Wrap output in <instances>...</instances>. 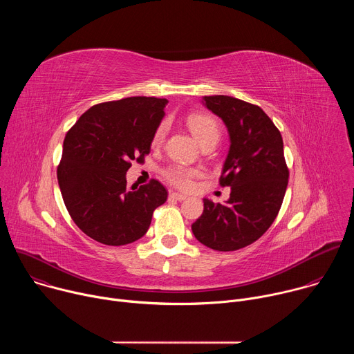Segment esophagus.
<instances>
[{"instance_id":"1","label":"esophagus","mask_w":354,"mask_h":354,"mask_svg":"<svg viewBox=\"0 0 354 354\" xmlns=\"http://www.w3.org/2000/svg\"><path fill=\"white\" fill-rule=\"evenodd\" d=\"M187 196L186 194H182V193H176V192H172L171 194H169V198H172V200H178V201H182V200H185Z\"/></svg>"}]
</instances>
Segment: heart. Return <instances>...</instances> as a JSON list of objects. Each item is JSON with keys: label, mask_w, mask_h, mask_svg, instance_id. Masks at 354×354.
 Listing matches in <instances>:
<instances>
[{"label": "heart", "mask_w": 354, "mask_h": 354, "mask_svg": "<svg viewBox=\"0 0 354 354\" xmlns=\"http://www.w3.org/2000/svg\"><path fill=\"white\" fill-rule=\"evenodd\" d=\"M186 123H187L190 133L198 141L200 145L207 142V141H217L220 137L218 123L210 115L193 113L187 118ZM164 134H165V124H161L153 137V142L160 144L164 138ZM164 175H165L167 180L171 182L174 186H176L179 189H187L192 185V178L196 175V171L192 168L174 165V167L167 168L164 171Z\"/></svg>", "instance_id": "1"}]
</instances>
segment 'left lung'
I'll return each instance as SVG.
<instances>
[{
	"mask_svg": "<svg viewBox=\"0 0 354 354\" xmlns=\"http://www.w3.org/2000/svg\"><path fill=\"white\" fill-rule=\"evenodd\" d=\"M201 102L228 130L230 149L220 185L230 186L231 193L224 205L203 198V214L192 231L214 250H236L259 239L281 207L288 183L283 138L257 105L227 95L203 96Z\"/></svg>",
	"mask_w": 354,
	"mask_h": 354,
	"instance_id": "left-lung-1",
	"label": "left lung"
}]
</instances>
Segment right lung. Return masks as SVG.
Masks as SVG:
<instances>
[{
    "instance_id": "1",
    "label": "right lung",
    "mask_w": 354,
    "mask_h": 354,
    "mask_svg": "<svg viewBox=\"0 0 354 354\" xmlns=\"http://www.w3.org/2000/svg\"><path fill=\"white\" fill-rule=\"evenodd\" d=\"M167 104L154 96L99 104L66 134L59 186L73 221L92 239L112 246L140 239L167 201L158 180L131 187L126 180L131 161L142 162L149 154Z\"/></svg>"
}]
</instances>
